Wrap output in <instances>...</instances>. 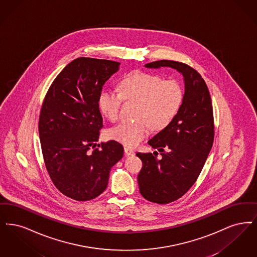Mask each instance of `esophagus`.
<instances>
[{
    "label": "esophagus",
    "instance_id": "34e87169",
    "mask_svg": "<svg viewBox=\"0 0 257 257\" xmlns=\"http://www.w3.org/2000/svg\"><path fill=\"white\" fill-rule=\"evenodd\" d=\"M123 150H124V154H125V156H127V157H130V156H134V150H132V149H130V148H126V147H125Z\"/></svg>",
    "mask_w": 257,
    "mask_h": 257
}]
</instances>
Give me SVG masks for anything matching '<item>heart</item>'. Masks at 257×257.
Returning <instances> with one entry per match:
<instances>
[{
  "instance_id": "1",
  "label": "heart",
  "mask_w": 257,
  "mask_h": 257,
  "mask_svg": "<svg viewBox=\"0 0 257 257\" xmlns=\"http://www.w3.org/2000/svg\"><path fill=\"white\" fill-rule=\"evenodd\" d=\"M117 90H101L99 107L111 122L118 119L123 100L138 101L134 123L123 122L111 127L108 136L125 147L138 145L150 132L151 126L159 131L167 126L179 111L184 92L179 80L163 79L160 76L145 72H134L123 78Z\"/></svg>"
}]
</instances>
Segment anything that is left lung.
Returning a JSON list of instances; mask_svg holds the SVG:
<instances>
[{"label":"left lung","mask_w":257,"mask_h":257,"mask_svg":"<svg viewBox=\"0 0 257 257\" xmlns=\"http://www.w3.org/2000/svg\"><path fill=\"white\" fill-rule=\"evenodd\" d=\"M146 68L170 67L177 70L184 80L181 107L172 122L149 140L162 156L137 153L143 162L137 180L146 200L165 204L177 201L196 182L206 161L214 140L212 102L201 75L188 65L159 60Z\"/></svg>","instance_id":"8db88e82"}]
</instances>
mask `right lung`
<instances>
[{
	"label": "right lung",
	"instance_id": "obj_1",
	"mask_svg": "<svg viewBox=\"0 0 257 257\" xmlns=\"http://www.w3.org/2000/svg\"><path fill=\"white\" fill-rule=\"evenodd\" d=\"M119 67L116 61L78 57L58 74L45 97L38 125L45 166L56 188L73 200L97 198L123 157L117 141L97 144L102 127L99 96Z\"/></svg>",
	"mask_w": 257,
	"mask_h": 257
}]
</instances>
